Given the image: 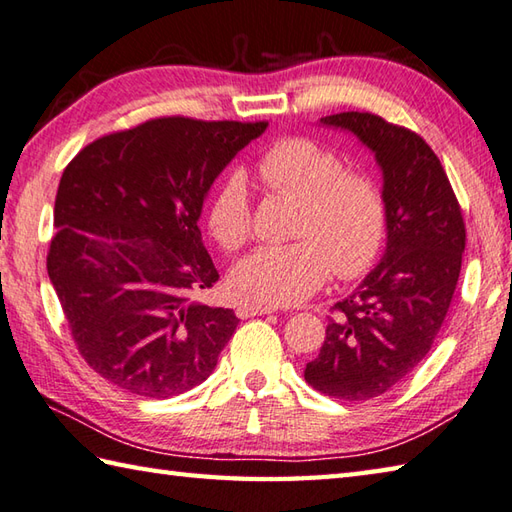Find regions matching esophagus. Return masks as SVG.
I'll list each match as a JSON object with an SVG mask.
<instances>
[{
  "instance_id": "1",
  "label": "esophagus",
  "mask_w": 512,
  "mask_h": 512,
  "mask_svg": "<svg viewBox=\"0 0 512 512\" xmlns=\"http://www.w3.org/2000/svg\"><path fill=\"white\" fill-rule=\"evenodd\" d=\"M273 310H275V308H270V306H259V304H239V306H237V317H239V319L262 317V315L273 313Z\"/></svg>"
}]
</instances>
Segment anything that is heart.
<instances>
[{"mask_svg": "<svg viewBox=\"0 0 512 512\" xmlns=\"http://www.w3.org/2000/svg\"><path fill=\"white\" fill-rule=\"evenodd\" d=\"M266 190L299 199L293 235L297 242L257 248L230 273L239 297L264 306L304 302L333 270L355 279L377 262L388 235V204L382 186L366 173L348 170L344 157L310 137H284L257 157ZM206 224L215 242L239 250L253 235V195L242 170H230L208 197Z\"/></svg>", "mask_w": 512, "mask_h": 512, "instance_id": "1", "label": "heart"}]
</instances>
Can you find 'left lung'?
Listing matches in <instances>:
<instances>
[{"instance_id":"8db88e82","label":"left lung","mask_w":512,"mask_h":512,"mask_svg":"<svg viewBox=\"0 0 512 512\" xmlns=\"http://www.w3.org/2000/svg\"><path fill=\"white\" fill-rule=\"evenodd\" d=\"M384 170L386 255L344 302H337L319 355L304 379L319 393L364 402L406 379L428 355L453 302L466 226L448 175L422 137L375 113H337Z\"/></svg>"}]
</instances>
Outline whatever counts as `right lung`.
<instances>
[{
  "label": "right lung",
  "mask_w": 512,
  "mask_h": 512,
  "mask_svg": "<svg viewBox=\"0 0 512 512\" xmlns=\"http://www.w3.org/2000/svg\"><path fill=\"white\" fill-rule=\"evenodd\" d=\"M266 126L155 117L64 168L46 268L79 355L110 384L166 399L213 373L239 319L195 299L219 279L197 219L215 177Z\"/></svg>",
  "instance_id": "add662e5"
}]
</instances>
